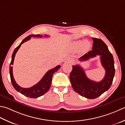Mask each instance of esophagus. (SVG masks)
I'll use <instances>...</instances> for the list:
<instances>
[{"label": "esophagus", "mask_w": 125, "mask_h": 125, "mask_svg": "<svg viewBox=\"0 0 125 125\" xmlns=\"http://www.w3.org/2000/svg\"><path fill=\"white\" fill-rule=\"evenodd\" d=\"M65 62H69V63H72V61L71 60L70 58H67V59L65 60Z\"/></svg>", "instance_id": "34e87169"}]
</instances>
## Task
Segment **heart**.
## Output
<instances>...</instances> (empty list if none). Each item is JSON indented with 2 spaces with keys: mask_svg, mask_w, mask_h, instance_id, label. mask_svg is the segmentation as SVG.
I'll use <instances>...</instances> for the list:
<instances>
[{
  "mask_svg": "<svg viewBox=\"0 0 125 125\" xmlns=\"http://www.w3.org/2000/svg\"><path fill=\"white\" fill-rule=\"evenodd\" d=\"M74 44L77 47L81 46L82 49L83 50H87L90 48V43L87 41H78L75 42Z\"/></svg>",
  "mask_w": 125,
  "mask_h": 125,
  "instance_id": "obj_1",
  "label": "heart"
}]
</instances>
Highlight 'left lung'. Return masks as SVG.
Returning a JSON list of instances; mask_svg holds the SVG:
<instances>
[{"mask_svg": "<svg viewBox=\"0 0 125 125\" xmlns=\"http://www.w3.org/2000/svg\"><path fill=\"white\" fill-rule=\"evenodd\" d=\"M93 45L92 50L79 58L81 61L100 56L101 64L106 70L103 80L100 82L93 81L87 77L84 70L79 65H73L70 74V81L73 88L81 96L94 99L108 90L113 82L115 74L114 58L107 45L100 39L92 38Z\"/></svg>", "mask_w": 125, "mask_h": 125, "instance_id": "1", "label": "left lung"}]
</instances>
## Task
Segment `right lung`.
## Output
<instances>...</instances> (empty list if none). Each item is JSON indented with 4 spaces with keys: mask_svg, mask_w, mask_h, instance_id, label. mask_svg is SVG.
<instances>
[{
    "mask_svg": "<svg viewBox=\"0 0 125 125\" xmlns=\"http://www.w3.org/2000/svg\"><path fill=\"white\" fill-rule=\"evenodd\" d=\"M45 36L47 37L48 36L45 35ZM42 37L43 36H41L40 35H31L25 38H24L20 44L14 49L13 53H12L11 62L10 63V75L12 84L14 88L17 91L20 92L21 94L24 95V96L31 97V98H37L38 97L42 96V95L46 93L49 90L51 86V81H52V75L55 72H57L61 68V65H58L56 66V67L53 68V69L48 70L40 82H38L35 85L30 88H22L19 86L18 84H17L15 80L14 79L13 76V71H12V67H11V65L13 64L16 53L17 52V51L18 50L19 48L21 47L22 44L25 42L27 41L30 40L31 37Z\"/></svg>",
    "mask_w": 125,
    "mask_h": 125,
    "instance_id": "obj_1",
    "label": "right lung"
}]
</instances>
